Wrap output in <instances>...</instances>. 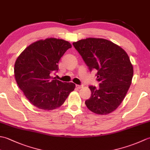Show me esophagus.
<instances>
[{"label": "esophagus", "mask_w": 150, "mask_h": 150, "mask_svg": "<svg viewBox=\"0 0 150 150\" xmlns=\"http://www.w3.org/2000/svg\"><path fill=\"white\" fill-rule=\"evenodd\" d=\"M75 86H76V88H78V89H80V88H81L83 87V86H82V85H78V84H77V85Z\"/></svg>", "instance_id": "obj_1"}]
</instances>
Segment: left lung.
<instances>
[{
	"instance_id": "obj_1",
	"label": "left lung",
	"mask_w": 150,
	"mask_h": 150,
	"mask_svg": "<svg viewBox=\"0 0 150 150\" xmlns=\"http://www.w3.org/2000/svg\"><path fill=\"white\" fill-rule=\"evenodd\" d=\"M90 71L96 69L99 88L90 86L87 108L98 115L115 110L132 83L133 68L128 54L117 44L104 39L88 38L73 43Z\"/></svg>"
}]
</instances>
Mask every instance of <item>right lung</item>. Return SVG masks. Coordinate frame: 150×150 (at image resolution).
Returning <instances> with one entry per match:
<instances>
[{
	"label": "right lung",
	"mask_w": 150,
	"mask_h": 150,
	"mask_svg": "<svg viewBox=\"0 0 150 150\" xmlns=\"http://www.w3.org/2000/svg\"><path fill=\"white\" fill-rule=\"evenodd\" d=\"M71 47L68 41L49 38L30 44L18 57L14 68L15 80L33 106L55 110L74 90L73 82H62L51 77L58 71L60 58Z\"/></svg>",
	"instance_id": "1"
}]
</instances>
